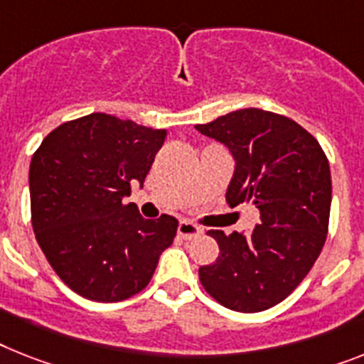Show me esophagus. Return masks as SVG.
<instances>
[{
    "label": "esophagus",
    "mask_w": 364,
    "mask_h": 364,
    "mask_svg": "<svg viewBox=\"0 0 364 364\" xmlns=\"http://www.w3.org/2000/svg\"><path fill=\"white\" fill-rule=\"evenodd\" d=\"M203 230L197 227V225L189 223V221H180L178 223V236H182L184 240H193L197 238Z\"/></svg>",
    "instance_id": "obj_1"
}]
</instances>
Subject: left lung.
<instances>
[{
  "label": "left lung",
  "mask_w": 364,
  "mask_h": 364,
  "mask_svg": "<svg viewBox=\"0 0 364 364\" xmlns=\"http://www.w3.org/2000/svg\"><path fill=\"white\" fill-rule=\"evenodd\" d=\"M229 149L230 208L253 203L260 223L251 234L208 230L219 257L199 279L215 301L238 312L277 305L301 283L326 243L331 171L322 146L288 117L247 107L195 126Z\"/></svg>",
  "instance_id": "8db88e82"
}]
</instances>
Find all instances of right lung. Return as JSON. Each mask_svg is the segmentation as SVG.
I'll list each match as a JSON object with an SVG mask.
<instances>
[{
    "mask_svg": "<svg viewBox=\"0 0 364 364\" xmlns=\"http://www.w3.org/2000/svg\"><path fill=\"white\" fill-rule=\"evenodd\" d=\"M167 130L91 113L44 137L29 165L31 221L42 253L70 290L113 303L141 292L176 236L164 214L122 204L143 182Z\"/></svg>",
    "mask_w": 364,
    "mask_h": 364,
    "instance_id": "add662e5",
    "label": "right lung"
}]
</instances>
